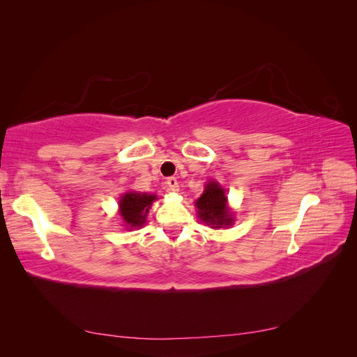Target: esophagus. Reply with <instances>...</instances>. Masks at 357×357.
Here are the masks:
<instances>
[{"label":"esophagus","instance_id":"esophagus-1","mask_svg":"<svg viewBox=\"0 0 357 357\" xmlns=\"http://www.w3.org/2000/svg\"><path fill=\"white\" fill-rule=\"evenodd\" d=\"M167 185H168V189L172 190V192H177L178 190V181L176 177H168L167 178Z\"/></svg>","mask_w":357,"mask_h":357}]
</instances>
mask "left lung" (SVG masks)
Instances as JSON below:
<instances>
[{
	"mask_svg": "<svg viewBox=\"0 0 357 357\" xmlns=\"http://www.w3.org/2000/svg\"><path fill=\"white\" fill-rule=\"evenodd\" d=\"M195 205L198 208L199 220L210 225L213 229L231 226L234 222L232 211L228 207V198H226L225 189L219 186V183L210 181L205 186L201 198L197 199Z\"/></svg>",
	"mask_w": 357,
	"mask_h": 357,
	"instance_id": "1",
	"label": "left lung"
}]
</instances>
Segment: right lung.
Here are the masks:
<instances>
[{"mask_svg": "<svg viewBox=\"0 0 357 357\" xmlns=\"http://www.w3.org/2000/svg\"><path fill=\"white\" fill-rule=\"evenodd\" d=\"M156 195L149 193L128 192L119 201V213L129 229H138L146 223L147 213L152 207Z\"/></svg>", "mask_w": 357, "mask_h": 357, "instance_id": "add662e5", "label": "right lung"}]
</instances>
